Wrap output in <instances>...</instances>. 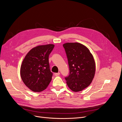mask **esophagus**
Segmentation results:
<instances>
[{"mask_svg":"<svg viewBox=\"0 0 122 122\" xmlns=\"http://www.w3.org/2000/svg\"><path fill=\"white\" fill-rule=\"evenodd\" d=\"M60 74V72H58V73H55V75L56 76H59Z\"/></svg>","mask_w":122,"mask_h":122,"instance_id":"34e87169","label":"esophagus"}]
</instances>
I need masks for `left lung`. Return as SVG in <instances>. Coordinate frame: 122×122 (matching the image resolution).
<instances>
[{"mask_svg":"<svg viewBox=\"0 0 122 122\" xmlns=\"http://www.w3.org/2000/svg\"><path fill=\"white\" fill-rule=\"evenodd\" d=\"M66 55L69 73L65 77L68 87L73 92L81 91L90 84L94 77L96 65L89 49L83 45L66 43L63 45Z\"/></svg>","mask_w":122,"mask_h":122,"instance_id":"1","label":"left lung"}]
</instances>
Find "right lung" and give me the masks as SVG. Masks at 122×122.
Instances as JSON below:
<instances>
[{"instance_id":"obj_1","label":"right lung","mask_w":122,"mask_h":122,"mask_svg":"<svg viewBox=\"0 0 122 122\" xmlns=\"http://www.w3.org/2000/svg\"><path fill=\"white\" fill-rule=\"evenodd\" d=\"M55 45H40L32 49L25 57L20 69L21 78L33 92L45 90L53 76L50 69L49 56Z\"/></svg>"}]
</instances>
